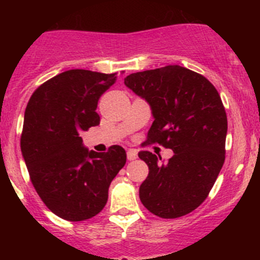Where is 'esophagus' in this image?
<instances>
[{
    "instance_id": "34e87169",
    "label": "esophagus",
    "mask_w": 260,
    "mask_h": 260,
    "mask_svg": "<svg viewBox=\"0 0 260 260\" xmlns=\"http://www.w3.org/2000/svg\"><path fill=\"white\" fill-rule=\"evenodd\" d=\"M138 157L137 152L135 151V149H128L127 151V158L128 161H133V159H136Z\"/></svg>"
}]
</instances>
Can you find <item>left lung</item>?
<instances>
[{
	"label": "left lung",
	"instance_id": "obj_1",
	"mask_svg": "<svg viewBox=\"0 0 260 260\" xmlns=\"http://www.w3.org/2000/svg\"><path fill=\"white\" fill-rule=\"evenodd\" d=\"M124 84L149 104L154 120L145 145L174 151L169 162L141 151L148 176L140 199L152 214L176 219L204 203L225 161L228 118L215 86L180 65L133 73Z\"/></svg>",
	"mask_w": 260,
	"mask_h": 260
}]
</instances>
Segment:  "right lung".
Wrapping results in <instances>:
<instances>
[{
  "label": "right lung",
  "instance_id": "add662e5",
  "mask_svg": "<svg viewBox=\"0 0 260 260\" xmlns=\"http://www.w3.org/2000/svg\"><path fill=\"white\" fill-rule=\"evenodd\" d=\"M115 75L68 70L41 84L26 107L22 157L36 192L61 219L83 221L99 214L112 180L125 165L123 147L98 153L85 148L79 136L101 122L98 101Z\"/></svg>",
  "mask_w": 260,
  "mask_h": 260
}]
</instances>
